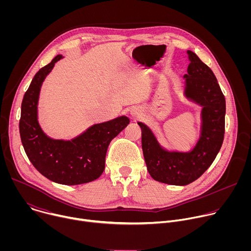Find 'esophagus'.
Segmentation results:
<instances>
[{
	"label": "esophagus",
	"instance_id": "34e87169",
	"mask_svg": "<svg viewBox=\"0 0 251 251\" xmlns=\"http://www.w3.org/2000/svg\"><path fill=\"white\" fill-rule=\"evenodd\" d=\"M130 114L132 115V117L134 118H139L141 116V111L138 108H133L130 111Z\"/></svg>",
	"mask_w": 251,
	"mask_h": 251
}]
</instances>
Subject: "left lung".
Returning a JSON list of instances; mask_svg holds the SVG:
<instances>
[{
	"label": "left lung",
	"mask_w": 251,
	"mask_h": 251,
	"mask_svg": "<svg viewBox=\"0 0 251 251\" xmlns=\"http://www.w3.org/2000/svg\"><path fill=\"white\" fill-rule=\"evenodd\" d=\"M184 75V95L201 107V133L189 152L169 151L161 146L152 130L138 122L142 130V150L147 170L154 180L175 186H186L199 178L220 152L225 137L226 98L212 70L192 50Z\"/></svg>",
	"instance_id": "left-lung-1"
}]
</instances>
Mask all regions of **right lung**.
Returning a JSON list of instances; mask_svg holds the SVG:
<instances>
[{
	"instance_id": "right-lung-1",
	"label": "right lung",
	"mask_w": 251,
	"mask_h": 251,
	"mask_svg": "<svg viewBox=\"0 0 251 251\" xmlns=\"http://www.w3.org/2000/svg\"><path fill=\"white\" fill-rule=\"evenodd\" d=\"M61 58V54L56 55L33 76L22 102L20 135L28 160L43 176L57 184L75 186L92 182L101 176L110 142L130 120L120 116L94 124L71 140L49 137L38 120L39 97L43 82Z\"/></svg>"
}]
</instances>
